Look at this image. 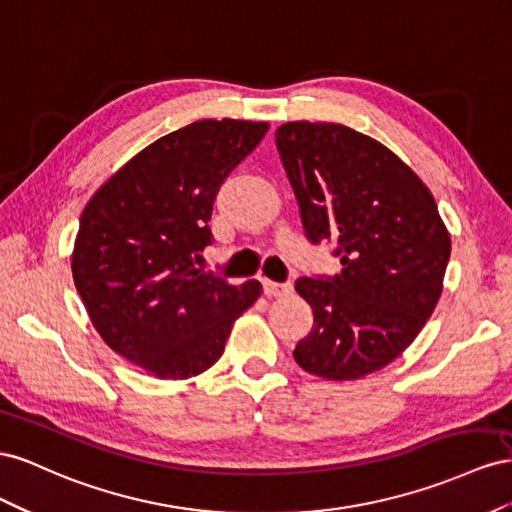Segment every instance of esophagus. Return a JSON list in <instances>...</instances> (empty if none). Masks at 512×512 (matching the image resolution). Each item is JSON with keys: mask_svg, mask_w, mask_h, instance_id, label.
Segmentation results:
<instances>
[{"mask_svg": "<svg viewBox=\"0 0 512 512\" xmlns=\"http://www.w3.org/2000/svg\"><path fill=\"white\" fill-rule=\"evenodd\" d=\"M264 294L270 298L287 296V294H291V283H276V281L264 279Z\"/></svg>", "mask_w": 512, "mask_h": 512, "instance_id": "esophagus-1", "label": "esophagus"}]
</instances>
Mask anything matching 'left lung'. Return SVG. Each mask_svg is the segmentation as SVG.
Instances as JSON below:
<instances>
[{
    "label": "left lung",
    "mask_w": 512,
    "mask_h": 512,
    "mask_svg": "<svg viewBox=\"0 0 512 512\" xmlns=\"http://www.w3.org/2000/svg\"><path fill=\"white\" fill-rule=\"evenodd\" d=\"M276 150L309 242L337 244L343 270L302 276L313 328L304 371L345 382L384 369L427 324L442 294L450 236L429 188L382 143L343 124L287 122Z\"/></svg>",
    "instance_id": "left-lung-1"
}]
</instances>
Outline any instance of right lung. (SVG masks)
Segmentation results:
<instances>
[{"label": "right lung", "instance_id": "obj_1", "mask_svg": "<svg viewBox=\"0 0 512 512\" xmlns=\"http://www.w3.org/2000/svg\"><path fill=\"white\" fill-rule=\"evenodd\" d=\"M268 133L266 122L201 120L160 137L87 203L72 276L98 334L158 379L199 375L223 356L259 281L199 270L212 203Z\"/></svg>", "mask_w": 512, "mask_h": 512}]
</instances>
